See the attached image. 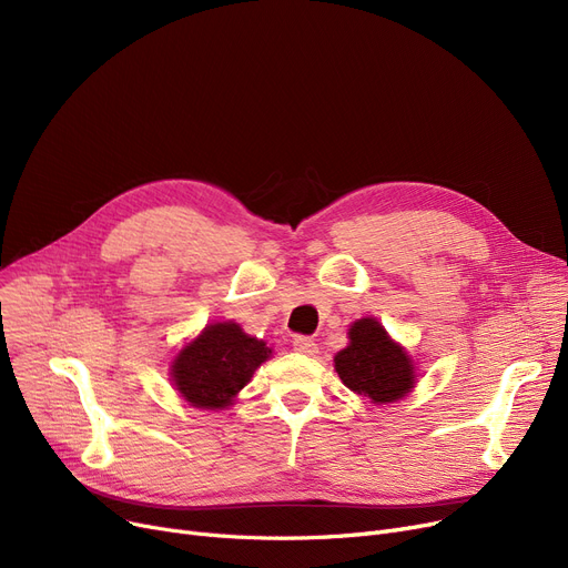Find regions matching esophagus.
Wrapping results in <instances>:
<instances>
[{
	"label": "esophagus",
	"instance_id": "esophagus-1",
	"mask_svg": "<svg viewBox=\"0 0 568 568\" xmlns=\"http://www.w3.org/2000/svg\"><path fill=\"white\" fill-rule=\"evenodd\" d=\"M292 347L300 352V354H308V356H313L317 352V343L313 338H308V336H294L292 338Z\"/></svg>",
	"mask_w": 568,
	"mask_h": 568
}]
</instances>
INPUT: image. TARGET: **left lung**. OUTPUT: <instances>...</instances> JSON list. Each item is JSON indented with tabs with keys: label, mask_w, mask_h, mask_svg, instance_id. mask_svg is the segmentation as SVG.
<instances>
[{
	"label": "left lung",
	"mask_w": 568,
	"mask_h": 568,
	"mask_svg": "<svg viewBox=\"0 0 568 568\" xmlns=\"http://www.w3.org/2000/svg\"><path fill=\"white\" fill-rule=\"evenodd\" d=\"M334 364L347 389L375 403H394L414 386L409 356L373 317L352 324L349 345L336 354Z\"/></svg>",
	"instance_id": "left-lung-1"
}]
</instances>
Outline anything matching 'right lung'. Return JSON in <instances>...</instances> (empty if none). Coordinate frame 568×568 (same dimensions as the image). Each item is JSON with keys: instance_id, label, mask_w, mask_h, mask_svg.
Masks as SVG:
<instances>
[{"instance_id": "obj_1", "label": "right lung", "mask_w": 568, "mask_h": 568, "mask_svg": "<svg viewBox=\"0 0 568 568\" xmlns=\"http://www.w3.org/2000/svg\"><path fill=\"white\" fill-rule=\"evenodd\" d=\"M262 341L246 336L239 324L219 322L186 345L172 366L176 392L191 405L216 409L244 389L255 368L268 359Z\"/></svg>"}]
</instances>
